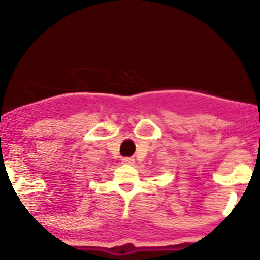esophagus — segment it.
I'll return each instance as SVG.
<instances>
[{"label":"esophagus","instance_id":"1","mask_svg":"<svg viewBox=\"0 0 260 260\" xmlns=\"http://www.w3.org/2000/svg\"><path fill=\"white\" fill-rule=\"evenodd\" d=\"M122 162L126 164V165H132V164L134 162V160L132 159V157H124V159H122Z\"/></svg>","mask_w":260,"mask_h":260}]
</instances>
